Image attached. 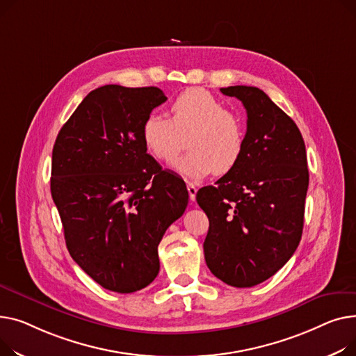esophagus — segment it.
Here are the masks:
<instances>
[{
    "label": "esophagus",
    "mask_w": 356,
    "mask_h": 356,
    "mask_svg": "<svg viewBox=\"0 0 356 356\" xmlns=\"http://www.w3.org/2000/svg\"><path fill=\"white\" fill-rule=\"evenodd\" d=\"M186 190H188V195H190L191 201H195V195H197V186L194 184H188L186 185Z\"/></svg>",
    "instance_id": "1"
}]
</instances>
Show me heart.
<instances>
[{"label": "heart", "instance_id": "b5f03b06", "mask_svg": "<svg viewBox=\"0 0 356 356\" xmlns=\"http://www.w3.org/2000/svg\"><path fill=\"white\" fill-rule=\"evenodd\" d=\"M186 135L190 152L172 166L188 178L229 172L245 148L241 118L224 109L222 103L202 88L186 89L178 95L170 106V119L151 113L142 122L145 149L161 162H171L179 154L182 136Z\"/></svg>", "mask_w": 356, "mask_h": 356}]
</instances>
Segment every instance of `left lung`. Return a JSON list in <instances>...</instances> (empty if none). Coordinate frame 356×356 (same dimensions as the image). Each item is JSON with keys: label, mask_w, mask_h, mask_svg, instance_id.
Returning a JSON list of instances; mask_svg holds the SVG:
<instances>
[{"label": "left lung", "mask_w": 356, "mask_h": 356, "mask_svg": "<svg viewBox=\"0 0 356 356\" xmlns=\"http://www.w3.org/2000/svg\"><path fill=\"white\" fill-rule=\"evenodd\" d=\"M247 112L245 148L216 186L197 193L210 220L204 256L211 273L234 287H252L293 256L303 232L309 171L305 140L259 88L229 86Z\"/></svg>", "instance_id": "left-lung-1"}]
</instances>
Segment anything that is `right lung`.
<instances>
[{"instance_id": "right-lung-1", "label": "right lung", "mask_w": 356, "mask_h": 356, "mask_svg": "<svg viewBox=\"0 0 356 356\" xmlns=\"http://www.w3.org/2000/svg\"><path fill=\"white\" fill-rule=\"evenodd\" d=\"M158 88L92 90L63 124L50 190L72 259L102 287L132 293L159 271L158 244L188 205L185 182L146 154L145 118Z\"/></svg>"}]
</instances>
